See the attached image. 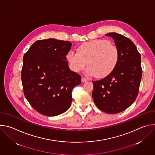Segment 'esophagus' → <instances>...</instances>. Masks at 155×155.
<instances>
[{
  "instance_id": "34e87169",
  "label": "esophagus",
  "mask_w": 155,
  "mask_h": 155,
  "mask_svg": "<svg viewBox=\"0 0 155 155\" xmlns=\"http://www.w3.org/2000/svg\"><path fill=\"white\" fill-rule=\"evenodd\" d=\"M87 81V79L86 78H84V77H82L81 78V82L82 83H84V82H86Z\"/></svg>"
}]
</instances>
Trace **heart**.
Here are the masks:
<instances>
[{
    "mask_svg": "<svg viewBox=\"0 0 155 155\" xmlns=\"http://www.w3.org/2000/svg\"><path fill=\"white\" fill-rule=\"evenodd\" d=\"M75 52L71 50L66 54L70 68L75 72L83 71L87 63L88 75L104 78L115 70L119 61L118 48L107 40L97 39L84 43Z\"/></svg>",
    "mask_w": 155,
    "mask_h": 155,
    "instance_id": "obj_1",
    "label": "heart"
}]
</instances>
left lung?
I'll return each mask as SVG.
<instances>
[{
  "label": "left lung",
  "instance_id": "8db88e82",
  "mask_svg": "<svg viewBox=\"0 0 155 155\" xmlns=\"http://www.w3.org/2000/svg\"><path fill=\"white\" fill-rule=\"evenodd\" d=\"M105 35L114 40L120 53L119 61L111 74L93 81L92 96L101 111L114 114L127 108L137 96L142 74L141 56L129 38L116 32Z\"/></svg>",
  "mask_w": 155,
  "mask_h": 155
}]
</instances>
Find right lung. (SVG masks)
<instances>
[{
    "mask_svg": "<svg viewBox=\"0 0 155 155\" xmlns=\"http://www.w3.org/2000/svg\"><path fill=\"white\" fill-rule=\"evenodd\" d=\"M69 41L37 40L23 57L21 80L24 94L37 112L48 117L61 115L70 108L73 88L81 77L69 69L66 54Z\"/></svg>",
    "mask_w": 155,
    "mask_h": 155,
    "instance_id": "1",
    "label": "right lung"
}]
</instances>
